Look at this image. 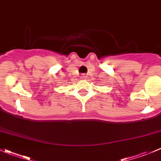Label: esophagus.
<instances>
[{
    "mask_svg": "<svg viewBox=\"0 0 161 161\" xmlns=\"http://www.w3.org/2000/svg\"><path fill=\"white\" fill-rule=\"evenodd\" d=\"M80 78H81V79H82V80H84V79H86V76L84 75H81V76H80Z\"/></svg>",
    "mask_w": 161,
    "mask_h": 161,
    "instance_id": "34e87169",
    "label": "esophagus"
}]
</instances>
